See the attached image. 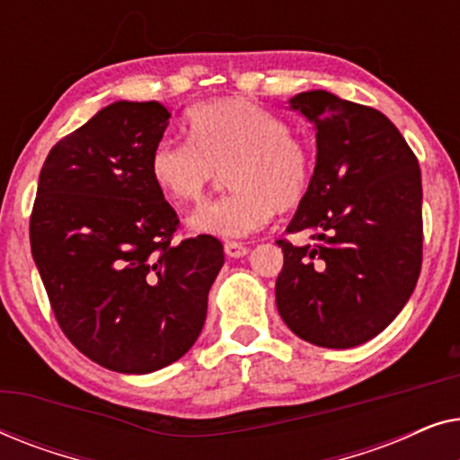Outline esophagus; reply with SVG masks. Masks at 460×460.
<instances>
[{
    "mask_svg": "<svg viewBox=\"0 0 460 460\" xmlns=\"http://www.w3.org/2000/svg\"><path fill=\"white\" fill-rule=\"evenodd\" d=\"M224 251H226V255H228V257H243V255L249 253V247H247V244H243V243L228 241L224 244Z\"/></svg>",
    "mask_w": 460,
    "mask_h": 460,
    "instance_id": "obj_1",
    "label": "esophagus"
}]
</instances>
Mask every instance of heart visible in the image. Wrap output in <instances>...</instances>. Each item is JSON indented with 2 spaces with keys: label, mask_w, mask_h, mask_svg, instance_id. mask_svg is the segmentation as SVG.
I'll return each instance as SVG.
<instances>
[{
  "label": "heart",
  "mask_w": 460,
  "mask_h": 460,
  "mask_svg": "<svg viewBox=\"0 0 460 460\" xmlns=\"http://www.w3.org/2000/svg\"><path fill=\"white\" fill-rule=\"evenodd\" d=\"M188 140L165 137L150 155V173L167 197L203 200L217 169L228 167L226 197L188 219L200 234L243 238L293 211L312 188L314 155L285 119L243 98L213 100L188 111Z\"/></svg>",
  "instance_id": "1"
}]
</instances>
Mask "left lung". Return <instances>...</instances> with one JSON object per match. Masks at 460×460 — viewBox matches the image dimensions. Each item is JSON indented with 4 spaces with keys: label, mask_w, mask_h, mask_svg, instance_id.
I'll list each match as a JSON object with an SVG mask.
<instances>
[{
    "label": "left lung",
    "mask_w": 460,
    "mask_h": 460,
    "mask_svg": "<svg viewBox=\"0 0 460 460\" xmlns=\"http://www.w3.org/2000/svg\"><path fill=\"white\" fill-rule=\"evenodd\" d=\"M316 125L312 188L280 238L276 307L295 335L356 348L406 305L423 263V188L412 148L373 106L316 90L291 100Z\"/></svg>",
    "instance_id": "1"
}]
</instances>
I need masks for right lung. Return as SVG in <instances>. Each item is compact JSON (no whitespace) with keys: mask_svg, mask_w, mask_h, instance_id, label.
I'll use <instances>...</instances> for the list:
<instances>
[{"mask_svg":"<svg viewBox=\"0 0 460 460\" xmlns=\"http://www.w3.org/2000/svg\"><path fill=\"white\" fill-rule=\"evenodd\" d=\"M167 121L159 102L106 106L49 150L31 211V251L56 323L117 373L180 360L224 266L217 238L173 243L180 217L150 173Z\"/></svg>","mask_w":460,"mask_h":460,"instance_id":"obj_1","label":"right lung"}]
</instances>
